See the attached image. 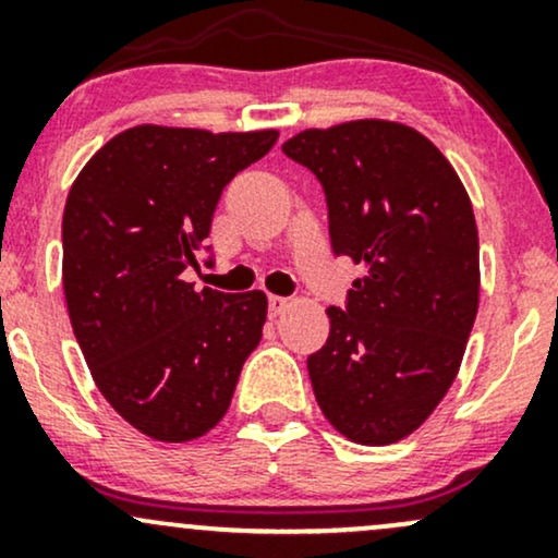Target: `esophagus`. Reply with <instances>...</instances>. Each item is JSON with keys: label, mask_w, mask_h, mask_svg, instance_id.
<instances>
[{"label": "esophagus", "mask_w": 558, "mask_h": 558, "mask_svg": "<svg viewBox=\"0 0 558 558\" xmlns=\"http://www.w3.org/2000/svg\"><path fill=\"white\" fill-rule=\"evenodd\" d=\"M267 304H270V317H280L288 310V306H291V299L270 296V301H267Z\"/></svg>", "instance_id": "34e87169"}]
</instances>
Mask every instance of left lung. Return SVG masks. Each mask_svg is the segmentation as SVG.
Masks as SVG:
<instances>
[{"instance_id": "left-lung-1", "label": "left lung", "mask_w": 558, "mask_h": 558, "mask_svg": "<svg viewBox=\"0 0 558 558\" xmlns=\"http://www.w3.org/2000/svg\"><path fill=\"white\" fill-rule=\"evenodd\" d=\"M283 151L323 183L332 252L364 265L306 360L315 399L354 444H396L444 401L475 325L470 194L430 138L393 120L306 128Z\"/></svg>"}]
</instances>
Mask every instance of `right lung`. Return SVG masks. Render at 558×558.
<instances>
[{
  "mask_svg": "<svg viewBox=\"0 0 558 558\" xmlns=\"http://www.w3.org/2000/svg\"><path fill=\"white\" fill-rule=\"evenodd\" d=\"M278 131L136 125L83 165L62 215L70 325L96 388L138 433L202 438L226 417L267 296L181 278L196 267L222 189L272 149Z\"/></svg>",
  "mask_w": 558,
  "mask_h": 558,
  "instance_id": "obj_1",
  "label": "right lung"
}]
</instances>
